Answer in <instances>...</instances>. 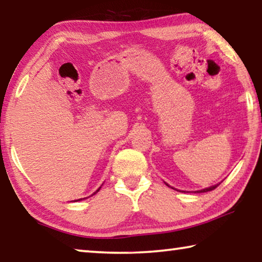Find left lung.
I'll use <instances>...</instances> for the list:
<instances>
[{"instance_id":"obj_1","label":"left lung","mask_w":262,"mask_h":262,"mask_svg":"<svg viewBox=\"0 0 262 262\" xmlns=\"http://www.w3.org/2000/svg\"><path fill=\"white\" fill-rule=\"evenodd\" d=\"M164 183H165V181H164ZM221 183H219V184H216V185H212V186H210V187H207V188H203V189H199V190H194V193H205V192H210V190H212V189H215L217 186H219ZM165 185L166 186H168V187H171L170 185H168L167 183H165ZM171 188H173V187H171ZM173 189H176V190H179V189H177V188H173ZM179 192H181V190H179ZM183 192L185 193L186 190H183Z\"/></svg>"}]
</instances>
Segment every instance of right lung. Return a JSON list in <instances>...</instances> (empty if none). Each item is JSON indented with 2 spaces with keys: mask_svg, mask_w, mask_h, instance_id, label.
Listing matches in <instances>:
<instances>
[{
  "mask_svg": "<svg viewBox=\"0 0 262 262\" xmlns=\"http://www.w3.org/2000/svg\"><path fill=\"white\" fill-rule=\"evenodd\" d=\"M100 188H101V186H100V187H99L98 189H97V190H96V192H95L94 194H96V193H98V192H99V189H100ZM94 194H92V195H94ZM83 199H85V198H83ZM81 200H82V199H78V200H77V201H81ZM75 202H76V200H75Z\"/></svg>",
  "mask_w": 262,
  "mask_h": 262,
  "instance_id": "1",
  "label": "right lung"
}]
</instances>
